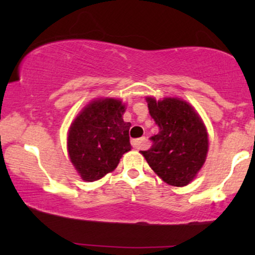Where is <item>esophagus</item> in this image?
<instances>
[{
	"label": "esophagus",
	"instance_id": "obj_1",
	"mask_svg": "<svg viewBox=\"0 0 255 255\" xmlns=\"http://www.w3.org/2000/svg\"><path fill=\"white\" fill-rule=\"evenodd\" d=\"M145 142V137H140V139H133L131 140V146H133L135 150H140V148L144 146Z\"/></svg>",
	"mask_w": 255,
	"mask_h": 255
}]
</instances>
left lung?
I'll list each match as a JSON object with an SVG mask.
<instances>
[{
  "instance_id": "left-lung-1",
  "label": "left lung",
  "mask_w": 255,
  "mask_h": 255,
  "mask_svg": "<svg viewBox=\"0 0 255 255\" xmlns=\"http://www.w3.org/2000/svg\"><path fill=\"white\" fill-rule=\"evenodd\" d=\"M150 115L159 127L152 146L141 154L164 182L187 186L206 159L209 137L203 120L192 105L180 98L156 101L147 97Z\"/></svg>"
}]
</instances>
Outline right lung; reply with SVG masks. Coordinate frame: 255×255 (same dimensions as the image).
I'll use <instances>...</instances> for the list:
<instances>
[{"mask_svg": "<svg viewBox=\"0 0 255 255\" xmlns=\"http://www.w3.org/2000/svg\"><path fill=\"white\" fill-rule=\"evenodd\" d=\"M125 111L120 99L101 98L86 105L73 121L67 146L71 162L84 181L93 182L105 176L130 150V124L122 119Z\"/></svg>", "mask_w": 255, "mask_h": 255, "instance_id": "add662e5", "label": "right lung"}]
</instances>
